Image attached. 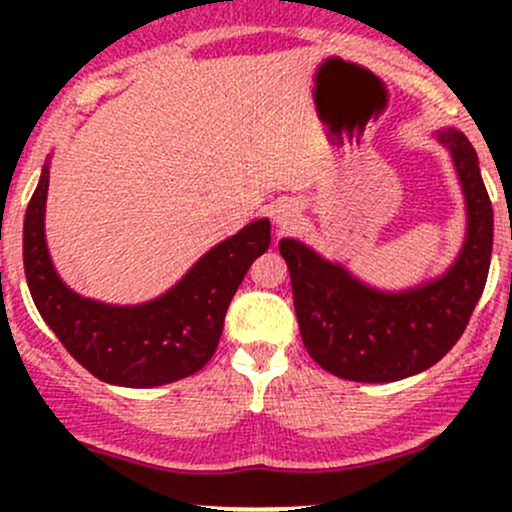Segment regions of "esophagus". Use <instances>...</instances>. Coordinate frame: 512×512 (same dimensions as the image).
Here are the masks:
<instances>
[{"label": "esophagus", "mask_w": 512, "mask_h": 512, "mask_svg": "<svg viewBox=\"0 0 512 512\" xmlns=\"http://www.w3.org/2000/svg\"><path fill=\"white\" fill-rule=\"evenodd\" d=\"M272 216H274V223L279 228H293V223H296V219H298V209L293 207L291 202H279V204H274Z\"/></svg>", "instance_id": "34e87169"}]
</instances>
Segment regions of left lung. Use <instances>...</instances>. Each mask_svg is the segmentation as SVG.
I'll return each instance as SVG.
<instances>
[{
	"mask_svg": "<svg viewBox=\"0 0 512 512\" xmlns=\"http://www.w3.org/2000/svg\"><path fill=\"white\" fill-rule=\"evenodd\" d=\"M438 142L450 151L467 204V236L443 276L407 291H378L298 240L279 243L305 349L337 378L395 383L421 373L457 344L477 308L491 264V199L469 139L443 129Z\"/></svg>",
	"mask_w": 512,
	"mask_h": 512,
	"instance_id": "1",
	"label": "left lung"
}]
</instances>
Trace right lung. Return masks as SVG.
Instances as JSON below:
<instances>
[{
    "mask_svg": "<svg viewBox=\"0 0 512 512\" xmlns=\"http://www.w3.org/2000/svg\"><path fill=\"white\" fill-rule=\"evenodd\" d=\"M48 182L45 163L23 221V269L35 308L64 349L98 380L120 387L175 383L207 366L228 303L250 264L269 248V219L214 245L154 301L108 305L74 293L52 267L45 243Z\"/></svg>",
    "mask_w": 512,
    "mask_h": 512,
    "instance_id": "obj_1",
    "label": "right lung"
}]
</instances>
